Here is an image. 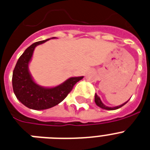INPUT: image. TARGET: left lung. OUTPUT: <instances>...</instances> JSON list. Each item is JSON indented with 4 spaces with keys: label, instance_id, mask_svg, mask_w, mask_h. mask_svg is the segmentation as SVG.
Masks as SVG:
<instances>
[{
    "label": "left lung",
    "instance_id": "obj_1",
    "mask_svg": "<svg viewBox=\"0 0 150 150\" xmlns=\"http://www.w3.org/2000/svg\"><path fill=\"white\" fill-rule=\"evenodd\" d=\"M128 102V101H127ZM126 102L125 103H124V104L121 105H119V106H116V107H108V106H105V105L102 102V101H101L100 98L97 96L96 94L95 95V102H96V104L98 106V107H100V108H103V109H105V110H115V109H117V108H121V107H122L123 105H125V104H126L127 102Z\"/></svg>",
    "mask_w": 150,
    "mask_h": 150
}]
</instances>
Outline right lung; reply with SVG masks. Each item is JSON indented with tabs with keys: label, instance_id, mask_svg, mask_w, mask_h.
I'll return each instance as SVG.
<instances>
[{
	"label": "right lung",
	"instance_id": "obj_1",
	"mask_svg": "<svg viewBox=\"0 0 150 150\" xmlns=\"http://www.w3.org/2000/svg\"><path fill=\"white\" fill-rule=\"evenodd\" d=\"M49 39L35 42L28 47L18 59L13 72L14 94L22 104L31 109H48L57 105L66 98L74 86L83 78L70 77L62 84L53 88H45L35 83L29 74V63L35 47Z\"/></svg>",
	"mask_w": 150,
	"mask_h": 150
}]
</instances>
